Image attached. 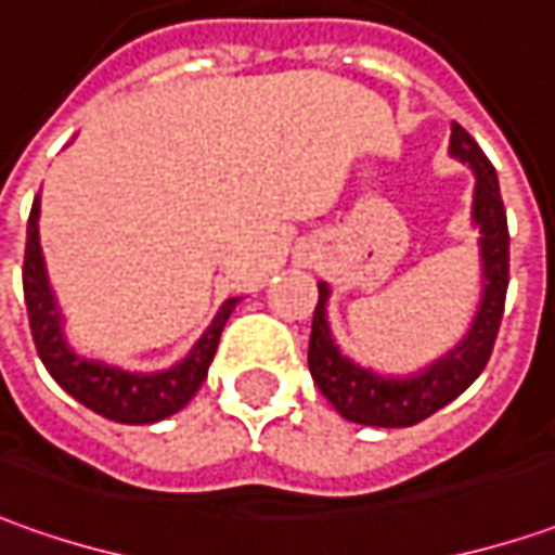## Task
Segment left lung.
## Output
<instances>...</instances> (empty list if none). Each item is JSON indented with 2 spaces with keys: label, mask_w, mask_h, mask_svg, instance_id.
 <instances>
[{
  "label": "left lung",
  "mask_w": 555,
  "mask_h": 555,
  "mask_svg": "<svg viewBox=\"0 0 555 555\" xmlns=\"http://www.w3.org/2000/svg\"><path fill=\"white\" fill-rule=\"evenodd\" d=\"M451 159L473 168V211L469 220L479 230V304L469 319L467 335L449 353L433 359L421 372L384 374L337 347L328 322V282H319V304L310 332V374L322 396L340 417L365 427H411L454 402L486 369L494 337L504 315L506 282H509V233L501 186L494 165L457 122H451Z\"/></svg>",
  "instance_id": "8db88e82"
}]
</instances>
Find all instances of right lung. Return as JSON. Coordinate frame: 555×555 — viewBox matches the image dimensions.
<instances>
[{"label": "right lung", "instance_id": "obj_1", "mask_svg": "<svg viewBox=\"0 0 555 555\" xmlns=\"http://www.w3.org/2000/svg\"><path fill=\"white\" fill-rule=\"evenodd\" d=\"M39 211L42 208L36 196L27 220L24 297H27L29 332L51 377L76 402H82L86 409L98 411L101 417H109L116 424H156L178 414L202 387L218 350L220 332L230 313L236 310L240 297H227L211 319V325L190 347V353L159 372H128L119 365H109L104 359L79 356L69 347L67 332H64V310L57 304L49 270H46V255L39 242Z\"/></svg>", "mask_w": 555, "mask_h": 555}]
</instances>
